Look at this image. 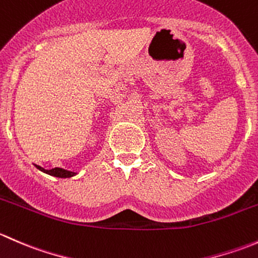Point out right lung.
I'll return each instance as SVG.
<instances>
[{
    "mask_svg": "<svg viewBox=\"0 0 258 258\" xmlns=\"http://www.w3.org/2000/svg\"><path fill=\"white\" fill-rule=\"evenodd\" d=\"M36 167H37L40 171H42V172L47 173V175L54 176V177L66 178V177H72V176L76 175V173H75V172H71V171L63 170V168H59V167L52 168V170H45V168H42V167H41V166H37V165H36Z\"/></svg>",
    "mask_w": 258,
    "mask_h": 258,
    "instance_id": "obj_1",
    "label": "right lung"
}]
</instances>
